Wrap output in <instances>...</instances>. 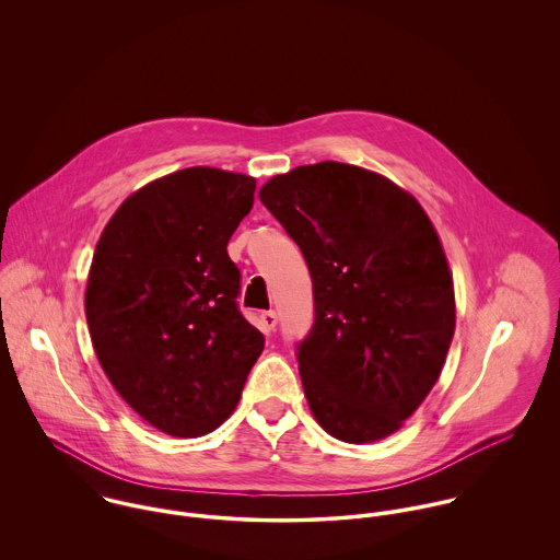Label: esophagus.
<instances>
[{"mask_svg": "<svg viewBox=\"0 0 560 560\" xmlns=\"http://www.w3.org/2000/svg\"><path fill=\"white\" fill-rule=\"evenodd\" d=\"M260 325L265 331H273L276 325H278V315L273 311H265L260 313Z\"/></svg>", "mask_w": 560, "mask_h": 560, "instance_id": "1", "label": "esophagus"}]
</instances>
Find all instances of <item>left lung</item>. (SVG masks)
Wrapping results in <instances>:
<instances>
[{
    "instance_id": "left-lung-1",
    "label": "left lung",
    "mask_w": 560,
    "mask_h": 560,
    "mask_svg": "<svg viewBox=\"0 0 560 560\" xmlns=\"http://www.w3.org/2000/svg\"><path fill=\"white\" fill-rule=\"evenodd\" d=\"M308 262L315 325L300 345L304 395L331 438L399 431L435 386L455 334V287L438 231L390 178L320 161L258 191Z\"/></svg>"
}]
</instances>
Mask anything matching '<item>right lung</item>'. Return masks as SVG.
<instances>
[{
    "mask_svg": "<svg viewBox=\"0 0 560 560\" xmlns=\"http://www.w3.org/2000/svg\"><path fill=\"white\" fill-rule=\"evenodd\" d=\"M256 178L185 167L133 191L96 243L85 284L94 353L116 393L174 438L215 431L265 338L237 308L229 241Z\"/></svg>",
    "mask_w": 560,
    "mask_h": 560,
    "instance_id": "right-lung-1",
    "label": "right lung"
}]
</instances>
